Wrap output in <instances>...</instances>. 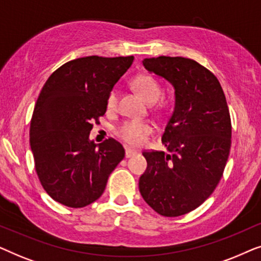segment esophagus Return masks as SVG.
I'll list each match as a JSON object with an SVG mask.
<instances>
[{
    "mask_svg": "<svg viewBox=\"0 0 261 261\" xmlns=\"http://www.w3.org/2000/svg\"><path fill=\"white\" fill-rule=\"evenodd\" d=\"M137 153L138 152L135 151V149L130 148V147H126V158H132V156L137 154Z\"/></svg>",
    "mask_w": 261,
    "mask_h": 261,
    "instance_id": "34e87169",
    "label": "esophagus"
}]
</instances>
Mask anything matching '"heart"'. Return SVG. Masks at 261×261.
Segmentation results:
<instances>
[{
  "instance_id": "heart-1",
  "label": "heart",
  "mask_w": 261,
  "mask_h": 261,
  "mask_svg": "<svg viewBox=\"0 0 261 261\" xmlns=\"http://www.w3.org/2000/svg\"><path fill=\"white\" fill-rule=\"evenodd\" d=\"M134 88L137 89L139 94L145 101L149 103H154L160 98V96L163 94L162 85L159 84V82L155 80L154 77H152L151 74L147 73H141L138 74L133 78L132 81ZM117 90L113 89L109 92L108 99H107V105L108 108L113 109L115 108L117 105ZM152 132V128L148 123L140 122V121H126L116 129V134L119 137L130 145H139L141 142L145 141V139L147 138V135Z\"/></svg>"
}]
</instances>
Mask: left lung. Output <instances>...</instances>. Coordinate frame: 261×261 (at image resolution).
I'll list each match as a JSON object with an SVG mask.
<instances>
[{"label":"left lung","mask_w":261,"mask_h":261,"mask_svg":"<svg viewBox=\"0 0 261 261\" xmlns=\"http://www.w3.org/2000/svg\"><path fill=\"white\" fill-rule=\"evenodd\" d=\"M145 69L174 89V109L162 141L169 153L145 151L147 169L139 179L145 202L160 215L176 217L213 194L226 167L231 123L215 74L183 57L142 60Z\"/></svg>","instance_id":"obj_1"}]
</instances>
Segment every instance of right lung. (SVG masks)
<instances>
[{"label": "right lung", "instance_id": "1", "mask_svg": "<svg viewBox=\"0 0 261 261\" xmlns=\"http://www.w3.org/2000/svg\"><path fill=\"white\" fill-rule=\"evenodd\" d=\"M133 60V56L71 60L42 87L31 121V149L42 188L60 204L83 208L98 199L124 158L120 142L110 138L96 145L89 134Z\"/></svg>", "mask_w": 261, "mask_h": 261}]
</instances>
